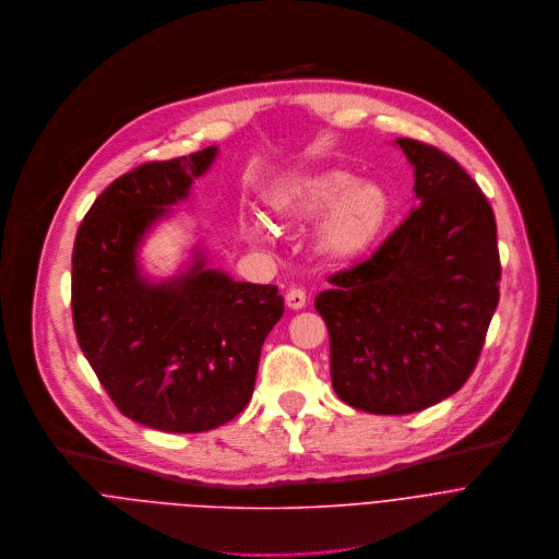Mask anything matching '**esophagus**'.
<instances>
[{"label":"esophagus","mask_w":559,"mask_h":559,"mask_svg":"<svg viewBox=\"0 0 559 559\" xmlns=\"http://www.w3.org/2000/svg\"><path fill=\"white\" fill-rule=\"evenodd\" d=\"M286 306H288L290 310H301V308H306V293H304L301 288H290V290L286 293Z\"/></svg>","instance_id":"esophagus-1"}]
</instances>
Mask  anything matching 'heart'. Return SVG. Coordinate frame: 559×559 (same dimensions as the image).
Instances as JSON below:
<instances>
[{
  "instance_id": "1",
  "label": "heart",
  "mask_w": 559,
  "mask_h": 559,
  "mask_svg": "<svg viewBox=\"0 0 559 559\" xmlns=\"http://www.w3.org/2000/svg\"><path fill=\"white\" fill-rule=\"evenodd\" d=\"M266 206L282 225H306L323 217L317 251L337 264L366 258L381 240L392 217V198L377 182H359L346 169H321L277 178L266 191ZM262 227H249L253 240Z\"/></svg>"
}]
</instances>
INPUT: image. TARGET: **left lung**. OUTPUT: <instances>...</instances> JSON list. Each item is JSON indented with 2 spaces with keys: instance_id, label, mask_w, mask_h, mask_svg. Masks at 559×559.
I'll return each instance as SVG.
<instances>
[{
  "instance_id": "left-lung-1",
  "label": "left lung",
  "mask_w": 559,
  "mask_h": 559,
  "mask_svg": "<svg viewBox=\"0 0 559 559\" xmlns=\"http://www.w3.org/2000/svg\"><path fill=\"white\" fill-rule=\"evenodd\" d=\"M418 204L403 225L314 299L330 334L337 396L372 414H412L459 392L474 372L500 299L496 217L474 178L444 152L396 139Z\"/></svg>"
}]
</instances>
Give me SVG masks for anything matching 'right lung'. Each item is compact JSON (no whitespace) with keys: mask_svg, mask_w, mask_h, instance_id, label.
Segmentation results:
<instances>
[{"mask_svg":"<svg viewBox=\"0 0 559 559\" xmlns=\"http://www.w3.org/2000/svg\"><path fill=\"white\" fill-rule=\"evenodd\" d=\"M217 147L145 163L90 206L72 251L76 342L115 405L169 433L209 431L251 401L266 334L284 314L277 286L191 266L163 282L141 273L139 247L215 160Z\"/></svg>","mask_w":559,"mask_h":559,"instance_id":"add662e5","label":"right lung"}]
</instances>
